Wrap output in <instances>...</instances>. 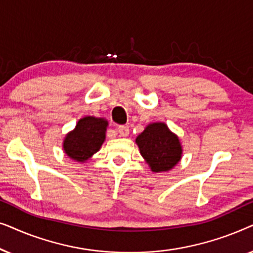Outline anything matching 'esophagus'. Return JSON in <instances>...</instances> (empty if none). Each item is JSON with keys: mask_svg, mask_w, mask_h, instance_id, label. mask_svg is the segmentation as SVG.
Masks as SVG:
<instances>
[{"mask_svg": "<svg viewBox=\"0 0 253 253\" xmlns=\"http://www.w3.org/2000/svg\"><path fill=\"white\" fill-rule=\"evenodd\" d=\"M117 132L120 133L121 137H126L129 134V127L126 126H120L117 127Z\"/></svg>", "mask_w": 253, "mask_h": 253, "instance_id": "esophagus-1", "label": "esophagus"}]
</instances>
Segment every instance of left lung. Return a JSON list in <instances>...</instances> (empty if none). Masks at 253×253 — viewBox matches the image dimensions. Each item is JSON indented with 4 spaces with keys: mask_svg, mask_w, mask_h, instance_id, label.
<instances>
[{
    "mask_svg": "<svg viewBox=\"0 0 253 253\" xmlns=\"http://www.w3.org/2000/svg\"><path fill=\"white\" fill-rule=\"evenodd\" d=\"M136 143L152 171H167L181 160L182 147L178 138L165 123L150 124L137 137Z\"/></svg>",
    "mask_w": 253,
    "mask_h": 253,
    "instance_id": "obj_1",
    "label": "left lung"
}]
</instances>
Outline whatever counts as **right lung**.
<instances>
[{
  "mask_svg": "<svg viewBox=\"0 0 253 253\" xmlns=\"http://www.w3.org/2000/svg\"><path fill=\"white\" fill-rule=\"evenodd\" d=\"M107 126L106 120L93 116L79 120L75 130L69 132L64 139L65 154L76 161L87 160L100 150L105 141Z\"/></svg>",
  "mask_w": 253,
  "mask_h": 253,
  "instance_id": "obj_1",
  "label": "right lung"
}]
</instances>
